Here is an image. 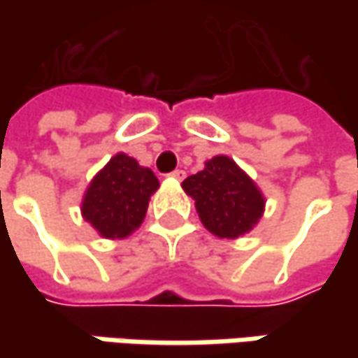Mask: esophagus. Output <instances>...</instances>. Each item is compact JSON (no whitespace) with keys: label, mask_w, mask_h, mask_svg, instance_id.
Masks as SVG:
<instances>
[{"label":"esophagus","mask_w":358,"mask_h":358,"mask_svg":"<svg viewBox=\"0 0 358 358\" xmlns=\"http://www.w3.org/2000/svg\"><path fill=\"white\" fill-rule=\"evenodd\" d=\"M169 177H171V179H177V181H181V179L185 177V171H183V169H175Z\"/></svg>","instance_id":"34e87169"}]
</instances>
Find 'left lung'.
Returning a JSON list of instances; mask_svg holds the SVG:
<instances>
[{
  "mask_svg": "<svg viewBox=\"0 0 358 358\" xmlns=\"http://www.w3.org/2000/svg\"><path fill=\"white\" fill-rule=\"evenodd\" d=\"M195 201L201 223L219 239H237L253 231L265 213V195L227 155L205 161L203 171L181 183Z\"/></svg>",
  "mask_w": 358,
  "mask_h": 358,
  "instance_id": "8db88e82",
  "label": "left lung"
}]
</instances>
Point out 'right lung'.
Returning <instances> with one entry per match:
<instances>
[{"instance_id": "right-lung-1", "label": "right lung", "mask_w": 358, "mask_h": 358, "mask_svg": "<svg viewBox=\"0 0 358 358\" xmlns=\"http://www.w3.org/2000/svg\"><path fill=\"white\" fill-rule=\"evenodd\" d=\"M159 179L137 159L117 153L91 179L81 201L83 219L103 239H125L143 223Z\"/></svg>"}]
</instances>
